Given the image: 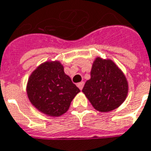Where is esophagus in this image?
Wrapping results in <instances>:
<instances>
[{"label": "esophagus", "mask_w": 151, "mask_h": 151, "mask_svg": "<svg viewBox=\"0 0 151 151\" xmlns=\"http://www.w3.org/2000/svg\"><path fill=\"white\" fill-rule=\"evenodd\" d=\"M83 85H84V82H80L79 83H77V87L80 88V90H82L83 88Z\"/></svg>", "instance_id": "esophagus-1"}]
</instances>
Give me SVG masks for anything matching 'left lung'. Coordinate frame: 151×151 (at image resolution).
I'll return each mask as SVG.
<instances>
[{
  "instance_id": "left-lung-1",
  "label": "left lung",
  "mask_w": 151,
  "mask_h": 151,
  "mask_svg": "<svg viewBox=\"0 0 151 151\" xmlns=\"http://www.w3.org/2000/svg\"><path fill=\"white\" fill-rule=\"evenodd\" d=\"M128 90L125 75L114 61L97 56L82 91L96 111L108 112L125 101Z\"/></svg>"
}]
</instances>
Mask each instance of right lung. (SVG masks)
Returning <instances> with one entry per match:
<instances>
[{
  "instance_id": "1",
  "label": "right lung",
  "mask_w": 151,
  "mask_h": 151,
  "mask_svg": "<svg viewBox=\"0 0 151 151\" xmlns=\"http://www.w3.org/2000/svg\"><path fill=\"white\" fill-rule=\"evenodd\" d=\"M26 91L29 101L40 112L58 117L68 111L80 90L64 73L59 60L45 61L28 78Z\"/></svg>"
}]
</instances>
